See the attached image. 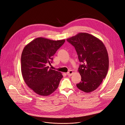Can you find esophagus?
Listing matches in <instances>:
<instances>
[{
	"label": "esophagus",
	"instance_id": "esophagus-1",
	"mask_svg": "<svg viewBox=\"0 0 125 125\" xmlns=\"http://www.w3.org/2000/svg\"><path fill=\"white\" fill-rule=\"evenodd\" d=\"M73 73V70H70L68 73H67V74L68 76H72Z\"/></svg>",
	"mask_w": 125,
	"mask_h": 125
}]
</instances>
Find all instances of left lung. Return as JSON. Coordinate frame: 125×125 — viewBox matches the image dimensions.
I'll list each match as a JSON object with an SVG mask.
<instances>
[{
  "mask_svg": "<svg viewBox=\"0 0 125 125\" xmlns=\"http://www.w3.org/2000/svg\"><path fill=\"white\" fill-rule=\"evenodd\" d=\"M77 52L81 82L77 84L81 90L90 93L95 90L107 74L109 57L106 47L100 39L86 33H79L67 39Z\"/></svg>",
  "mask_w": 125,
  "mask_h": 125,
  "instance_id": "obj_1",
  "label": "left lung"
}]
</instances>
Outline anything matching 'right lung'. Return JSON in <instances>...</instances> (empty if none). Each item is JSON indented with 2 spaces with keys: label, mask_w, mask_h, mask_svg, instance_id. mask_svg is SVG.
Segmentation results:
<instances>
[{
  "label": "right lung",
  "mask_w": 125,
  "mask_h": 125,
  "mask_svg": "<svg viewBox=\"0 0 125 125\" xmlns=\"http://www.w3.org/2000/svg\"><path fill=\"white\" fill-rule=\"evenodd\" d=\"M37 38L24 47L21 55V72L27 85L36 93L48 96L57 88L63 77L61 73L49 69L52 56L65 42Z\"/></svg>",
  "instance_id": "right-lung-1"
}]
</instances>
